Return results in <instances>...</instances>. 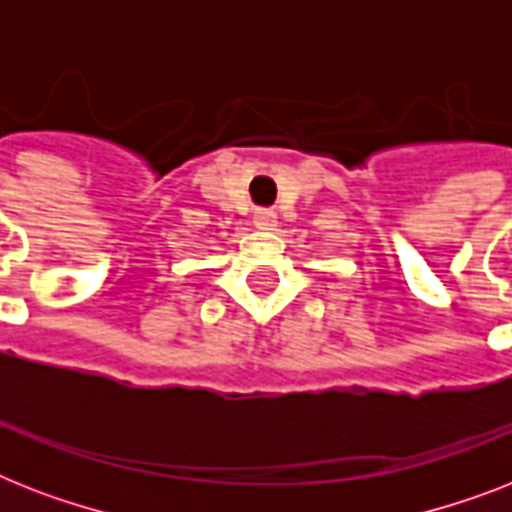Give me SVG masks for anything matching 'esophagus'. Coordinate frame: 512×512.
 Here are the masks:
<instances>
[{"label":"esophagus","mask_w":512,"mask_h":512,"mask_svg":"<svg viewBox=\"0 0 512 512\" xmlns=\"http://www.w3.org/2000/svg\"><path fill=\"white\" fill-rule=\"evenodd\" d=\"M252 223H255L260 231H273V228L279 225V220H276V212H273V209H257L255 217H252Z\"/></svg>","instance_id":"obj_1"}]
</instances>
